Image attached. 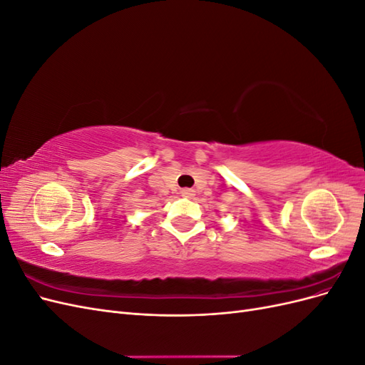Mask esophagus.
Instances as JSON below:
<instances>
[{
  "label": "esophagus",
  "instance_id": "obj_1",
  "mask_svg": "<svg viewBox=\"0 0 365 365\" xmlns=\"http://www.w3.org/2000/svg\"><path fill=\"white\" fill-rule=\"evenodd\" d=\"M181 196H184V197H193L195 196V190L193 189H182L181 190Z\"/></svg>",
  "mask_w": 365,
  "mask_h": 365
}]
</instances>
